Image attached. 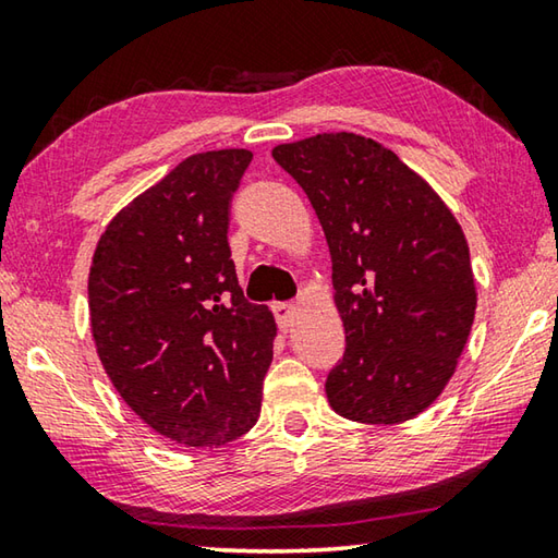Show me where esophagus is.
<instances>
[{
    "mask_svg": "<svg viewBox=\"0 0 558 558\" xmlns=\"http://www.w3.org/2000/svg\"><path fill=\"white\" fill-rule=\"evenodd\" d=\"M272 313H276V319H278L282 332H288V329L295 325V315H298L295 305H288V302H276V305H272Z\"/></svg>",
    "mask_w": 558,
    "mask_h": 558,
    "instance_id": "1",
    "label": "esophagus"
}]
</instances>
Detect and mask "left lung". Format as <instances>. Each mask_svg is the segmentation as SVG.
Instances as JSON below:
<instances>
[{"label":"left lung","instance_id":"1","mask_svg":"<svg viewBox=\"0 0 558 558\" xmlns=\"http://www.w3.org/2000/svg\"><path fill=\"white\" fill-rule=\"evenodd\" d=\"M323 223L347 349L327 376L335 413L396 426L423 413L458 369L477 310L456 214L389 147L319 132L272 147Z\"/></svg>","mask_w":558,"mask_h":558}]
</instances>
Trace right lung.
<instances>
[{
	"instance_id": "right-lung-1",
	"label": "right lung",
	"mask_w": 558,
	"mask_h": 558,
	"mask_svg": "<svg viewBox=\"0 0 558 558\" xmlns=\"http://www.w3.org/2000/svg\"><path fill=\"white\" fill-rule=\"evenodd\" d=\"M251 149L186 157L112 216L88 276L90 332L116 391L184 448L256 426L276 317L251 305L229 248V209Z\"/></svg>"
}]
</instances>
